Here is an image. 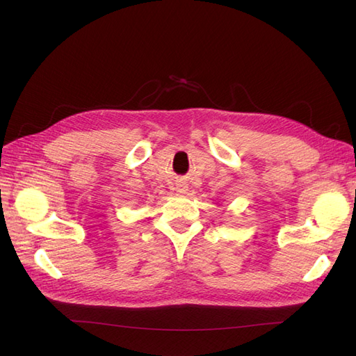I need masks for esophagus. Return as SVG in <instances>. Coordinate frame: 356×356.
<instances>
[{"label":"esophagus","instance_id":"obj_1","mask_svg":"<svg viewBox=\"0 0 356 356\" xmlns=\"http://www.w3.org/2000/svg\"><path fill=\"white\" fill-rule=\"evenodd\" d=\"M177 191L178 193H186L187 191V186L184 184V182H179V184H177Z\"/></svg>","mask_w":356,"mask_h":356}]
</instances>
